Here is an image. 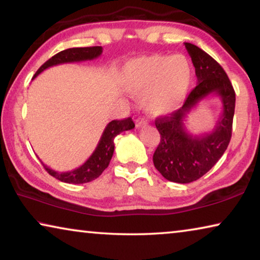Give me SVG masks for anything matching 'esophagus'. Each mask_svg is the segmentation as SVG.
<instances>
[{"instance_id":"obj_1","label":"esophagus","mask_w":260,"mask_h":260,"mask_svg":"<svg viewBox=\"0 0 260 260\" xmlns=\"http://www.w3.org/2000/svg\"><path fill=\"white\" fill-rule=\"evenodd\" d=\"M147 120L144 119V118H138L135 121V126L138 127V128H141V127H146L147 126Z\"/></svg>"}]
</instances>
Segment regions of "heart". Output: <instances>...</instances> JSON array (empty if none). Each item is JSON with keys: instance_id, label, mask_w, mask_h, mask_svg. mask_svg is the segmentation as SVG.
Wrapping results in <instances>:
<instances>
[{"instance_id": "obj_1", "label": "heart", "mask_w": 260, "mask_h": 260, "mask_svg": "<svg viewBox=\"0 0 260 260\" xmlns=\"http://www.w3.org/2000/svg\"><path fill=\"white\" fill-rule=\"evenodd\" d=\"M191 78V64L184 55H147L127 61L121 69L119 85L126 93L142 95L148 113L164 116L181 107Z\"/></svg>"}]
</instances>
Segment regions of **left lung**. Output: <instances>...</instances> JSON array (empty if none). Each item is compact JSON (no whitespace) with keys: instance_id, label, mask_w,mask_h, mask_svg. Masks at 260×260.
<instances>
[{"instance_id":"1","label":"left lung","mask_w":260,"mask_h":260,"mask_svg":"<svg viewBox=\"0 0 260 260\" xmlns=\"http://www.w3.org/2000/svg\"><path fill=\"white\" fill-rule=\"evenodd\" d=\"M191 57L197 85L182 108L167 117L157 118L155 124L160 142L153 153V165L166 180L189 183L209 172L230 144L235 111V91L226 72L212 57L192 43L184 42ZM210 94L222 101V116L209 134L192 136L184 125L186 114Z\"/></svg>"}]
</instances>
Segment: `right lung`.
<instances>
[{
    "label": "right lung",
    "mask_w": 260,
    "mask_h": 260,
    "mask_svg": "<svg viewBox=\"0 0 260 260\" xmlns=\"http://www.w3.org/2000/svg\"><path fill=\"white\" fill-rule=\"evenodd\" d=\"M102 51V47L70 48V49L63 50L58 52V54H56L55 56H52L50 59H48L38 70V72L35 73L33 79L37 78L39 74L45 71L48 68L55 67V65L59 64L78 63V61L95 59L101 56ZM135 125L133 120H132V118L110 121L103 131V134L101 136L98 147H96L94 152L91 153L90 157L81 166H79L76 170L69 171V172H57V171L51 170L50 167L43 164L42 161L41 162L45 166L47 172L54 178L58 179L59 181L73 184L90 182L93 180L98 179L102 174L103 171L109 166L114 151V138L118 134H120L121 132L133 129Z\"/></svg>",
    "instance_id": "right-lung-1"
}]
</instances>
